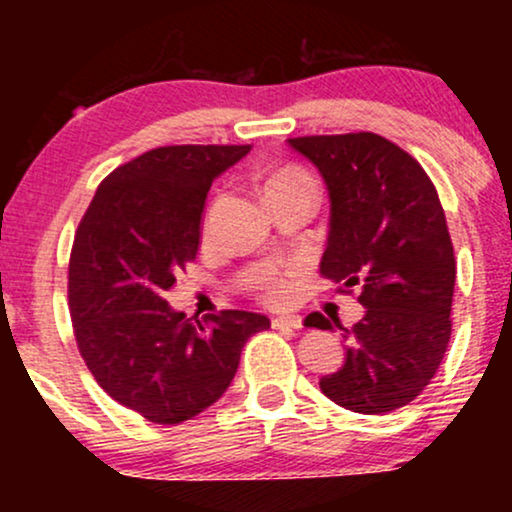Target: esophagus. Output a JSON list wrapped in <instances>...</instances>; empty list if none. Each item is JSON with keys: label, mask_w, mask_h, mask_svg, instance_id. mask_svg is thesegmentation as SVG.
<instances>
[{"label": "esophagus", "mask_w": 512, "mask_h": 512, "mask_svg": "<svg viewBox=\"0 0 512 512\" xmlns=\"http://www.w3.org/2000/svg\"><path fill=\"white\" fill-rule=\"evenodd\" d=\"M274 330H301L303 320L298 315H276L272 317Z\"/></svg>", "instance_id": "obj_1"}]
</instances>
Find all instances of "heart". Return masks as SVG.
Segmentation results:
<instances>
[{"mask_svg":"<svg viewBox=\"0 0 512 512\" xmlns=\"http://www.w3.org/2000/svg\"><path fill=\"white\" fill-rule=\"evenodd\" d=\"M301 187L303 190H313L315 187L313 178H310L305 170L289 166V168L274 170V173L264 180L262 190H264V197H272L276 192L301 190ZM209 221H211V214H207V219H204V228L209 226ZM293 289H296V272H276V274L264 276L260 281V293L267 303H276V305L286 303L293 296Z\"/></svg>","mask_w":512,"mask_h":512,"instance_id":"heart-1","label":"heart"}]
</instances>
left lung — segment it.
I'll return each instance as SVG.
<instances>
[{
  "mask_svg": "<svg viewBox=\"0 0 512 512\" xmlns=\"http://www.w3.org/2000/svg\"><path fill=\"white\" fill-rule=\"evenodd\" d=\"M330 190L320 274L366 308L346 334V358L322 395L358 414L414 402L443 361L452 332L455 252L445 211L421 163L373 132L289 139ZM305 327L332 330L322 313Z\"/></svg>",
  "mask_w": 512,
  "mask_h": 512,
  "instance_id": "obj_1",
  "label": "left lung"
}]
</instances>
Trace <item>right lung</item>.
<instances>
[{
	"mask_svg": "<svg viewBox=\"0 0 512 512\" xmlns=\"http://www.w3.org/2000/svg\"><path fill=\"white\" fill-rule=\"evenodd\" d=\"M250 144L158 146L98 185L69 257V315L96 383L154 424H182L231 385L264 315L187 320L166 291L199 250L204 199Z\"/></svg>",
	"mask_w": 512,
	"mask_h": 512,
	"instance_id": "obj_1",
	"label": "right lung"
}]
</instances>
